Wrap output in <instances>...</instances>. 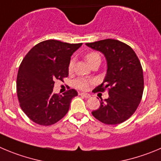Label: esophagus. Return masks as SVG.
<instances>
[{
    "mask_svg": "<svg viewBox=\"0 0 161 161\" xmlns=\"http://www.w3.org/2000/svg\"><path fill=\"white\" fill-rule=\"evenodd\" d=\"M79 95L82 96V97H91V94H88V93H79Z\"/></svg>",
    "mask_w": 161,
    "mask_h": 161,
    "instance_id": "esophagus-1",
    "label": "esophagus"
}]
</instances>
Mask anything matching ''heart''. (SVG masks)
Here are the masks:
<instances>
[{
  "mask_svg": "<svg viewBox=\"0 0 161 161\" xmlns=\"http://www.w3.org/2000/svg\"><path fill=\"white\" fill-rule=\"evenodd\" d=\"M85 58L86 60V62L88 63L89 65L92 64L93 63L95 62L96 60L100 59L101 60V58H100V55H98L96 52H89L86 55H85ZM69 70H71L74 67V60L71 59L69 63ZM91 83V81L88 80L86 79H83V78H79V79H75L74 81V85L76 88L79 90H82V91H85V90L87 89L89 87L90 84Z\"/></svg>",
  "mask_w": 161,
  "mask_h": 161,
  "instance_id": "obj_1",
  "label": "heart"
}]
</instances>
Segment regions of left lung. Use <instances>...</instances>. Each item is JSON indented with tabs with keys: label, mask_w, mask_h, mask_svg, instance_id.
I'll use <instances>...</instances> for the list:
<instances>
[{
	"label": "left lung",
	"mask_w": 161,
	"mask_h": 161,
	"mask_svg": "<svg viewBox=\"0 0 161 161\" xmlns=\"http://www.w3.org/2000/svg\"><path fill=\"white\" fill-rule=\"evenodd\" d=\"M106 57L107 70L95 91L109 89V97L101 98V106L92 114L107 125L124 122L136 111L144 91L143 70L134 51L129 45L112 39L86 43Z\"/></svg>",
	"instance_id": "1"
}]
</instances>
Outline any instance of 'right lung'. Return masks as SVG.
Masks as SVG:
<instances>
[{"label": "right lung", "mask_w": 161, "mask_h": 161, "mask_svg": "<svg viewBox=\"0 0 161 161\" xmlns=\"http://www.w3.org/2000/svg\"><path fill=\"white\" fill-rule=\"evenodd\" d=\"M82 43H67L48 40L34 46L19 65L16 92L20 107L32 121L51 125L68 112L70 102L78 95L71 89L54 94L55 79L68 76L70 56Z\"/></svg>", "instance_id": "add662e5"}]
</instances>
